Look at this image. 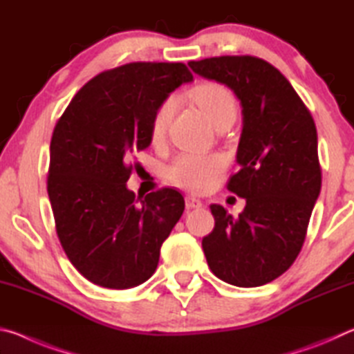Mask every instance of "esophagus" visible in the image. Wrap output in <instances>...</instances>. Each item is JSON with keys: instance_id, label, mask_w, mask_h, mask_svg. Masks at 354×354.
<instances>
[{"instance_id": "obj_1", "label": "esophagus", "mask_w": 354, "mask_h": 354, "mask_svg": "<svg viewBox=\"0 0 354 354\" xmlns=\"http://www.w3.org/2000/svg\"><path fill=\"white\" fill-rule=\"evenodd\" d=\"M203 206V203L195 198V196H185V207L187 209H198Z\"/></svg>"}]
</instances>
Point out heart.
Listing matches in <instances>:
<instances>
[{
	"mask_svg": "<svg viewBox=\"0 0 354 354\" xmlns=\"http://www.w3.org/2000/svg\"><path fill=\"white\" fill-rule=\"evenodd\" d=\"M192 100L198 104L214 127L220 120L236 118V100L223 84L203 82L194 87L190 93ZM175 98H167L156 109L151 118V139L159 142L169 129L173 112H175ZM225 167V159L220 154H183L170 167V178L173 183L192 192H203L211 187L220 171Z\"/></svg>",
	"mask_w": 354,
	"mask_h": 354,
	"instance_id": "obj_1",
	"label": "heart"
}]
</instances>
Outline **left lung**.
Segmentation results:
<instances>
[{
    "mask_svg": "<svg viewBox=\"0 0 354 354\" xmlns=\"http://www.w3.org/2000/svg\"><path fill=\"white\" fill-rule=\"evenodd\" d=\"M189 67L230 87L243 115L241 170L230 178L227 190L247 206L232 217L223 206L211 205L215 226L201 243L207 266L227 284L263 286L297 259L320 195L314 118L286 76L263 59L220 56L190 61Z\"/></svg>",
    "mask_w": 354,
    "mask_h": 354,
    "instance_id": "obj_1",
    "label": "left lung"
}]
</instances>
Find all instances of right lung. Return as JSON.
<instances>
[{
  "label": "right lung",
  "instance_id": "right-lung-1",
  "mask_svg": "<svg viewBox=\"0 0 354 354\" xmlns=\"http://www.w3.org/2000/svg\"><path fill=\"white\" fill-rule=\"evenodd\" d=\"M194 76L181 62H131L92 77L57 120L48 196L65 254L91 283L129 289L151 278L184 212L175 189L136 198L127 181L151 143V118Z\"/></svg>",
  "mask_w": 354,
  "mask_h": 354
}]
</instances>
